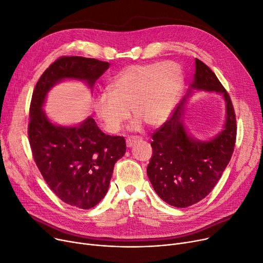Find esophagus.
<instances>
[{
  "label": "esophagus",
  "mask_w": 263,
  "mask_h": 263,
  "mask_svg": "<svg viewBox=\"0 0 263 263\" xmlns=\"http://www.w3.org/2000/svg\"><path fill=\"white\" fill-rule=\"evenodd\" d=\"M141 137H130V138L126 139V145L127 147H132L137 141H140Z\"/></svg>",
  "instance_id": "1"
}]
</instances>
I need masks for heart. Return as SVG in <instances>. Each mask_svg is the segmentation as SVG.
I'll return each mask as SVG.
<instances>
[{
    "label": "heart",
    "mask_w": 263,
    "mask_h": 263,
    "mask_svg": "<svg viewBox=\"0 0 263 263\" xmlns=\"http://www.w3.org/2000/svg\"><path fill=\"white\" fill-rule=\"evenodd\" d=\"M183 86V72L173 62L130 65L120 71L108 85L109 93L99 94L94 110L107 132L118 133L130 117V129L145 123L159 126L170 117Z\"/></svg>",
    "instance_id": "obj_1"
}]
</instances>
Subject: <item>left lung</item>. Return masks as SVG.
<instances>
[{
    "mask_svg": "<svg viewBox=\"0 0 263 263\" xmlns=\"http://www.w3.org/2000/svg\"><path fill=\"white\" fill-rule=\"evenodd\" d=\"M194 78L187 96L152 135L153 155L146 168L156 194L176 208L193 205L211 193L229 164L235 144L236 120L229 94L216 74L198 59ZM193 89L220 92L227 104L223 129L208 142L193 139L182 123V108Z\"/></svg>",
    "mask_w": 263,
    "mask_h": 263,
    "instance_id": "obj_1",
    "label": "left lung"
}]
</instances>
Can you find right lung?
<instances>
[{"label":"right lung","mask_w":263,"mask_h":263,"mask_svg":"<svg viewBox=\"0 0 263 263\" xmlns=\"http://www.w3.org/2000/svg\"><path fill=\"white\" fill-rule=\"evenodd\" d=\"M108 62L61 57L37 81L30 106L29 141L34 160L51 191L65 203L87 210L106 196L114 167L126 151L124 137L109 136L89 117L77 126H61L43 110L50 89L64 79L93 87L109 68Z\"/></svg>","instance_id":"1"}]
</instances>
